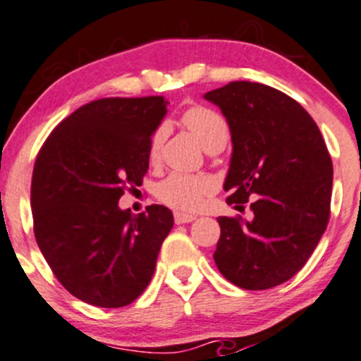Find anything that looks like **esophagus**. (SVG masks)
Segmentation results:
<instances>
[{"label": "esophagus", "mask_w": 361, "mask_h": 361, "mask_svg": "<svg viewBox=\"0 0 361 361\" xmlns=\"http://www.w3.org/2000/svg\"><path fill=\"white\" fill-rule=\"evenodd\" d=\"M192 221H195V215L175 212V222L176 224H186V222H192Z\"/></svg>", "instance_id": "obj_1"}]
</instances>
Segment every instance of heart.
<instances>
[{
  "mask_svg": "<svg viewBox=\"0 0 361 361\" xmlns=\"http://www.w3.org/2000/svg\"><path fill=\"white\" fill-rule=\"evenodd\" d=\"M181 123L198 139L209 152L221 151L229 140V123L219 111L209 106L195 105L181 115ZM166 139V127L159 126L149 140V159L157 163L161 147ZM215 190V181L207 175H183L173 173L156 186V197L161 204L178 212H195L204 205L205 198Z\"/></svg>",
  "mask_w": 361,
  "mask_h": 361,
  "instance_id": "heart-1",
  "label": "heart"
}]
</instances>
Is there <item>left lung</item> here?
<instances>
[{"label": "left lung", "mask_w": 361, "mask_h": 361, "mask_svg": "<svg viewBox=\"0 0 361 361\" xmlns=\"http://www.w3.org/2000/svg\"><path fill=\"white\" fill-rule=\"evenodd\" d=\"M221 106L233 134L224 190L227 204L251 219L219 217V271L246 290H267L302 270L331 212L333 161L317 123L288 94L233 81L205 94Z\"/></svg>", "instance_id": "1"}]
</instances>
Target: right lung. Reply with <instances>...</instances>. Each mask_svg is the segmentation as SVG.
<instances>
[{"mask_svg":"<svg viewBox=\"0 0 361 361\" xmlns=\"http://www.w3.org/2000/svg\"><path fill=\"white\" fill-rule=\"evenodd\" d=\"M164 97L100 98L51 132L37 154L30 204L34 234L56 279L97 307H123L146 290L173 227L164 205L132 215L118 198L142 185L149 140Z\"/></svg>","mask_w":361,"mask_h":361,"instance_id":"add662e5","label":"right lung"}]
</instances>
